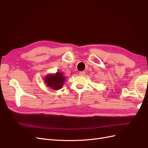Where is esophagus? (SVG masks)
<instances>
[{"label": "esophagus", "instance_id": "34e87169", "mask_svg": "<svg viewBox=\"0 0 148 148\" xmlns=\"http://www.w3.org/2000/svg\"><path fill=\"white\" fill-rule=\"evenodd\" d=\"M79 76H84L85 75V72L84 71H80L79 73Z\"/></svg>", "mask_w": 148, "mask_h": 148}]
</instances>
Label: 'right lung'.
<instances>
[{
	"mask_svg": "<svg viewBox=\"0 0 148 148\" xmlns=\"http://www.w3.org/2000/svg\"><path fill=\"white\" fill-rule=\"evenodd\" d=\"M65 81V77L62 72H57L56 74H50L44 78V82L47 86L54 90L60 89L63 86Z\"/></svg>",
	"mask_w": 148,
	"mask_h": 148,
	"instance_id": "add662e5",
	"label": "right lung"
}]
</instances>
